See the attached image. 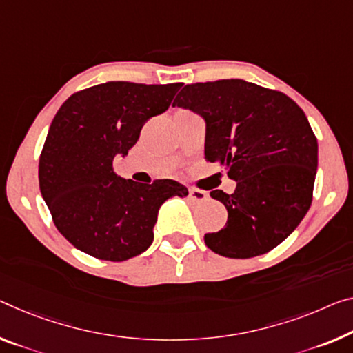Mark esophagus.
Listing matches in <instances>:
<instances>
[{"label":"esophagus","instance_id":"esophagus-1","mask_svg":"<svg viewBox=\"0 0 353 353\" xmlns=\"http://www.w3.org/2000/svg\"><path fill=\"white\" fill-rule=\"evenodd\" d=\"M188 197H189V200H192L194 203H202V202H205V200H208L210 195L207 191H202V189L191 188L188 192Z\"/></svg>","mask_w":353,"mask_h":353}]
</instances>
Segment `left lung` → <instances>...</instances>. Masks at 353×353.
I'll list each match as a JSON object with an SVG mask.
<instances>
[{
  "label": "left lung",
  "instance_id": "8db88e82",
  "mask_svg": "<svg viewBox=\"0 0 353 353\" xmlns=\"http://www.w3.org/2000/svg\"><path fill=\"white\" fill-rule=\"evenodd\" d=\"M173 107L205 118V161L236 181L233 194L210 192L229 218L224 229L205 235V245L230 259L281 245L312 202L317 139L305 112L281 91L240 79L186 85Z\"/></svg>",
  "mask_w": 353,
  "mask_h": 353
}]
</instances>
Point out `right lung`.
<instances>
[{"label":"right lung","instance_id":"add662e5","mask_svg":"<svg viewBox=\"0 0 353 353\" xmlns=\"http://www.w3.org/2000/svg\"><path fill=\"white\" fill-rule=\"evenodd\" d=\"M181 83L107 82L77 91L59 107L39 158V188L59 233L108 262L139 256L153 243L161 205L186 197L173 180H123L113 158L128 154L143 124L169 108Z\"/></svg>","mask_w":353,"mask_h":353}]
</instances>
